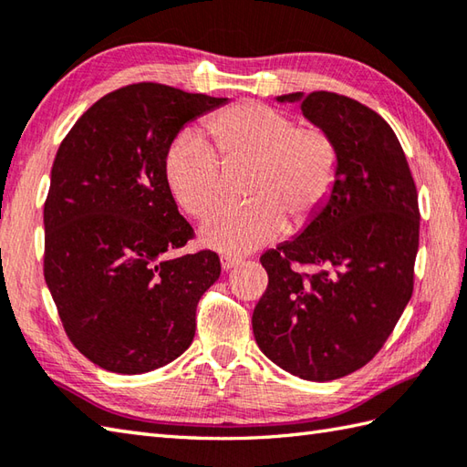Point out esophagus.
<instances>
[{"mask_svg": "<svg viewBox=\"0 0 467 467\" xmlns=\"http://www.w3.org/2000/svg\"><path fill=\"white\" fill-rule=\"evenodd\" d=\"M241 259H236V256H228V254H223L221 256V266L223 271H233L234 266H239Z\"/></svg>", "mask_w": 467, "mask_h": 467, "instance_id": "1", "label": "esophagus"}]
</instances>
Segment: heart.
<instances>
[{
	"mask_svg": "<svg viewBox=\"0 0 467 467\" xmlns=\"http://www.w3.org/2000/svg\"><path fill=\"white\" fill-rule=\"evenodd\" d=\"M213 146L194 130L172 138L164 152V181L186 214L202 218L221 201L223 164L246 162L244 194L251 201L218 208L201 226L204 246L241 256L275 241L286 221L303 228L323 211L339 176L331 134L296 124L283 110L241 102L208 118Z\"/></svg>",
	"mask_w": 467,
	"mask_h": 467,
	"instance_id": "1",
	"label": "heart"
}]
</instances>
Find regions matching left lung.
I'll use <instances>...</instances> for the list:
<instances>
[{"label":"left lung","instance_id":"1","mask_svg":"<svg viewBox=\"0 0 467 467\" xmlns=\"http://www.w3.org/2000/svg\"><path fill=\"white\" fill-rule=\"evenodd\" d=\"M276 100L299 102L306 120L331 134L339 176L303 233L261 256L269 285L253 333L281 369L333 381L373 359L411 299L418 191L398 136L371 108L323 90Z\"/></svg>","mask_w":467,"mask_h":467}]
</instances>
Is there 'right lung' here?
Returning a JSON list of instances; mask_svg holds the SVG:
<instances>
[{
    "instance_id": "1",
    "label": "right lung",
    "mask_w": 467,
    "mask_h": 467,
    "mask_svg": "<svg viewBox=\"0 0 467 467\" xmlns=\"http://www.w3.org/2000/svg\"><path fill=\"white\" fill-rule=\"evenodd\" d=\"M226 104L140 82L100 98L59 144L44 204V276L74 347L138 375L191 347L196 305L221 276L213 251L171 256L194 231L164 181L186 122Z\"/></svg>"
}]
</instances>
